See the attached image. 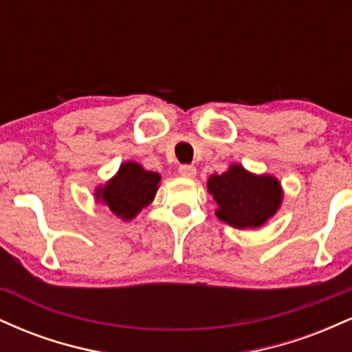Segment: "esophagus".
<instances>
[{
	"instance_id": "obj_1",
	"label": "esophagus",
	"mask_w": 352,
	"mask_h": 352,
	"mask_svg": "<svg viewBox=\"0 0 352 352\" xmlns=\"http://www.w3.org/2000/svg\"><path fill=\"white\" fill-rule=\"evenodd\" d=\"M179 173L182 177H187V179H193L197 175V168L193 165H180L179 167Z\"/></svg>"
}]
</instances>
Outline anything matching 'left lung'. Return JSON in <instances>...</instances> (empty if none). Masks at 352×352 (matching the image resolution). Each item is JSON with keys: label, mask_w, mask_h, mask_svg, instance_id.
Wrapping results in <instances>:
<instances>
[{"label": "left lung", "mask_w": 352, "mask_h": 352, "mask_svg": "<svg viewBox=\"0 0 352 352\" xmlns=\"http://www.w3.org/2000/svg\"><path fill=\"white\" fill-rule=\"evenodd\" d=\"M208 192L218 204L217 217L235 228L261 227L281 204V187L270 175H253L240 165L208 179Z\"/></svg>", "instance_id": "1"}]
</instances>
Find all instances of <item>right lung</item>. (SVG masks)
<instances>
[{"label": "right lung", "instance_id": "add662e5", "mask_svg": "<svg viewBox=\"0 0 352 352\" xmlns=\"http://www.w3.org/2000/svg\"><path fill=\"white\" fill-rule=\"evenodd\" d=\"M159 182V173L144 170L135 162H125L114 179L104 188H99L98 199L106 201L117 217L131 220L151 204Z\"/></svg>", "mask_w": 352, "mask_h": 352}]
</instances>
